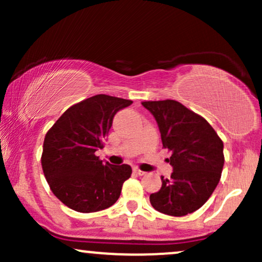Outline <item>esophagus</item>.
<instances>
[{
	"mask_svg": "<svg viewBox=\"0 0 262 262\" xmlns=\"http://www.w3.org/2000/svg\"><path fill=\"white\" fill-rule=\"evenodd\" d=\"M133 171H134L135 173H137V175H139V176H143V175H145V172H144V171H141L140 169H138V167H134Z\"/></svg>",
	"mask_w": 262,
	"mask_h": 262,
	"instance_id": "esophagus-1",
	"label": "esophagus"
}]
</instances>
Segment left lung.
<instances>
[{
  "label": "left lung",
  "instance_id": "obj_1",
  "mask_svg": "<svg viewBox=\"0 0 262 262\" xmlns=\"http://www.w3.org/2000/svg\"><path fill=\"white\" fill-rule=\"evenodd\" d=\"M155 117L162 148L173 167L171 179L161 177V188L150 194L156 210L172 217L193 213L217 187L224 166L223 141L203 117L175 100L141 102Z\"/></svg>",
  "mask_w": 262,
  "mask_h": 262
}]
</instances>
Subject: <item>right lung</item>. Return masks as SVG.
Masks as SVG:
<instances>
[{"instance_id":"add662e5","label":"right lung","mask_w":262,"mask_h":262,"mask_svg":"<svg viewBox=\"0 0 262 262\" xmlns=\"http://www.w3.org/2000/svg\"><path fill=\"white\" fill-rule=\"evenodd\" d=\"M133 101L96 95L62 113L45 134L41 167L48 185L69 208L92 213L113 206L132 175L129 165L113 166L95 152L104 148L114 114Z\"/></svg>"}]
</instances>
